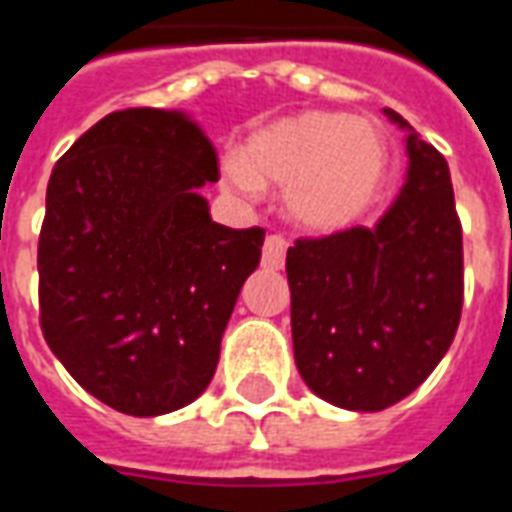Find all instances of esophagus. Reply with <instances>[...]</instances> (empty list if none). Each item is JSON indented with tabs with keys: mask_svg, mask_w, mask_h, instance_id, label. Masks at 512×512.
Here are the masks:
<instances>
[{
	"mask_svg": "<svg viewBox=\"0 0 512 512\" xmlns=\"http://www.w3.org/2000/svg\"><path fill=\"white\" fill-rule=\"evenodd\" d=\"M285 255H288V241L282 235H268L266 244H263V266L282 268L285 266Z\"/></svg>",
	"mask_w": 512,
	"mask_h": 512,
	"instance_id": "34e87169",
	"label": "esophagus"
}]
</instances>
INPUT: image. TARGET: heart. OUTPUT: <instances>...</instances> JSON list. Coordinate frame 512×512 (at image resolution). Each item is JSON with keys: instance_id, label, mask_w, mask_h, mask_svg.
<instances>
[{"instance_id": "heart-1", "label": "heart", "mask_w": 512, "mask_h": 512, "mask_svg": "<svg viewBox=\"0 0 512 512\" xmlns=\"http://www.w3.org/2000/svg\"><path fill=\"white\" fill-rule=\"evenodd\" d=\"M384 169L386 142L370 120L299 112L257 128L241 156H227L222 175L244 197H255L263 183H285L290 219L332 233L367 211Z\"/></svg>"}]
</instances>
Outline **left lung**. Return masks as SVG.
<instances>
[{"instance_id":"8db88e82","label":"left lung","mask_w":512,"mask_h":512,"mask_svg":"<svg viewBox=\"0 0 512 512\" xmlns=\"http://www.w3.org/2000/svg\"><path fill=\"white\" fill-rule=\"evenodd\" d=\"M408 178L376 227L299 238L288 249L293 356L304 384L351 411L411 395L455 340L463 235L450 167L403 117Z\"/></svg>"}]
</instances>
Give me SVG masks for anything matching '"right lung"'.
I'll list each match as a JSON object with an SVG mask.
<instances>
[{
  "mask_svg": "<svg viewBox=\"0 0 512 512\" xmlns=\"http://www.w3.org/2000/svg\"><path fill=\"white\" fill-rule=\"evenodd\" d=\"M219 180L211 139L167 109L98 120L57 161L40 227V329L65 370L131 417L189 406L219 345L263 227L208 213Z\"/></svg>",
  "mask_w": 512,
  "mask_h": 512,
  "instance_id": "1",
  "label": "right lung"
}]
</instances>
